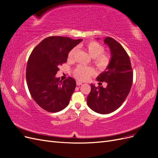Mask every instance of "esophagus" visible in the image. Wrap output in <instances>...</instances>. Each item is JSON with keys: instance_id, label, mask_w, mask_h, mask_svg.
Here are the masks:
<instances>
[{"instance_id": "34e87169", "label": "esophagus", "mask_w": 158, "mask_h": 158, "mask_svg": "<svg viewBox=\"0 0 158 158\" xmlns=\"http://www.w3.org/2000/svg\"><path fill=\"white\" fill-rule=\"evenodd\" d=\"M76 84H77V85H80L82 84V82H80V81H76Z\"/></svg>"}]
</instances>
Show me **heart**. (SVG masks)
<instances>
[{"label":"heart","mask_w":158,"mask_h":158,"mask_svg":"<svg viewBox=\"0 0 158 158\" xmlns=\"http://www.w3.org/2000/svg\"><path fill=\"white\" fill-rule=\"evenodd\" d=\"M85 48L93 58V63L98 69L103 70L108 67L111 62V57L107 53L104 52V47L102 44L94 41H89L85 44ZM77 49V47H75L70 51L68 55L69 60L74 59ZM94 73L95 70L93 68L83 65H78L73 72L75 77L81 81L87 80Z\"/></svg>","instance_id":"1"}]
</instances>
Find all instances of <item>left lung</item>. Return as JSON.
<instances>
[{"label": "left lung", "instance_id": "8db88e82", "mask_svg": "<svg viewBox=\"0 0 158 158\" xmlns=\"http://www.w3.org/2000/svg\"><path fill=\"white\" fill-rule=\"evenodd\" d=\"M104 43L111 51V62L97 80L106 82L107 87H95L91 84V92L87 98L88 107L100 114H109L120 107L131 89L133 73L131 60L123 46L112 37L105 38Z\"/></svg>", "mask_w": 158, "mask_h": 158}]
</instances>
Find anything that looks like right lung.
Here are the masks:
<instances>
[{
	"mask_svg": "<svg viewBox=\"0 0 158 158\" xmlns=\"http://www.w3.org/2000/svg\"><path fill=\"white\" fill-rule=\"evenodd\" d=\"M82 39L51 36L41 41L29 57L26 81L33 100L45 111L59 112L68 106L76 88V81L69 77L60 80L55 75L59 66L67 60L69 52Z\"/></svg>",
	"mask_w": 158,
	"mask_h": 158,
	"instance_id": "obj_1",
	"label": "right lung"
}]
</instances>
